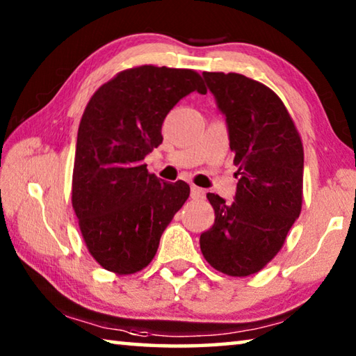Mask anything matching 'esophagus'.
Wrapping results in <instances>:
<instances>
[{
	"instance_id": "esophagus-1",
	"label": "esophagus",
	"mask_w": 356,
	"mask_h": 356,
	"mask_svg": "<svg viewBox=\"0 0 356 356\" xmlns=\"http://www.w3.org/2000/svg\"><path fill=\"white\" fill-rule=\"evenodd\" d=\"M204 195H206V193H204V190L200 188V186H195V185L191 186V191H190L191 200H202Z\"/></svg>"
}]
</instances>
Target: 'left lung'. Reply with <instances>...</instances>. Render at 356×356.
<instances>
[{
	"label": "left lung",
	"mask_w": 356,
	"mask_h": 356,
	"mask_svg": "<svg viewBox=\"0 0 356 356\" xmlns=\"http://www.w3.org/2000/svg\"><path fill=\"white\" fill-rule=\"evenodd\" d=\"M225 114L238 166L232 202L207 200L215 222L201 234L206 261L229 276H250L278 254L303 201V146L291 114L272 89L240 74L204 72Z\"/></svg>",
	"instance_id": "8db88e82"
}]
</instances>
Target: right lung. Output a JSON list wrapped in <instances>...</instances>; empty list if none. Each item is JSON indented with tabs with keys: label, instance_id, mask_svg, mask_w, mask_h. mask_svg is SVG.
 <instances>
[{
	"label": "right lung",
	"instance_id": "add662e5",
	"mask_svg": "<svg viewBox=\"0 0 356 356\" xmlns=\"http://www.w3.org/2000/svg\"><path fill=\"white\" fill-rule=\"evenodd\" d=\"M193 91L207 92L195 70L140 65L100 86L83 113L72 206L84 243L105 270L131 275L147 267L188 200V184L163 182L143 160L163 141L166 114Z\"/></svg>",
	"mask_w": 356,
	"mask_h": 356
}]
</instances>
